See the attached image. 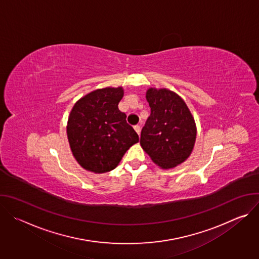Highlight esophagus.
<instances>
[{
	"label": "esophagus",
	"instance_id": "esophagus-1",
	"mask_svg": "<svg viewBox=\"0 0 259 259\" xmlns=\"http://www.w3.org/2000/svg\"><path fill=\"white\" fill-rule=\"evenodd\" d=\"M134 130L137 132V134L139 135L140 134V131H141V127L139 126V125H136V126H134Z\"/></svg>",
	"mask_w": 259,
	"mask_h": 259
}]
</instances>
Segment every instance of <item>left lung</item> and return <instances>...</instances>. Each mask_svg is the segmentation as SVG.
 <instances>
[{
	"instance_id": "left-lung-1",
	"label": "left lung",
	"mask_w": 259,
	"mask_h": 259,
	"mask_svg": "<svg viewBox=\"0 0 259 259\" xmlns=\"http://www.w3.org/2000/svg\"><path fill=\"white\" fill-rule=\"evenodd\" d=\"M146 100L151 116L141 130L140 145L153 162L170 169L186 161L193 152L197 128L184 100L166 88H150Z\"/></svg>"
}]
</instances>
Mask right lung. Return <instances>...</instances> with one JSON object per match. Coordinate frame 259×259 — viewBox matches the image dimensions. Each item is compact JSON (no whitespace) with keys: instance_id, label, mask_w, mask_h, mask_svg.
I'll return each instance as SVG.
<instances>
[{"instance_id":"right-lung-1","label":"right lung","mask_w":259,"mask_h":259,"mask_svg":"<svg viewBox=\"0 0 259 259\" xmlns=\"http://www.w3.org/2000/svg\"><path fill=\"white\" fill-rule=\"evenodd\" d=\"M122 87L94 90L73 105L67 138L77 162L86 170L105 173L115 169L139 137L118 107Z\"/></svg>"}]
</instances>
